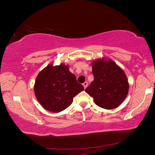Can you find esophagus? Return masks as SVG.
Masks as SVG:
<instances>
[{
  "label": "esophagus",
  "instance_id": "obj_1",
  "mask_svg": "<svg viewBox=\"0 0 155 155\" xmlns=\"http://www.w3.org/2000/svg\"><path fill=\"white\" fill-rule=\"evenodd\" d=\"M83 87H84V88H86L87 87V85H88V83L87 82V81H85V82H84L83 83Z\"/></svg>",
  "mask_w": 155,
  "mask_h": 155
}]
</instances>
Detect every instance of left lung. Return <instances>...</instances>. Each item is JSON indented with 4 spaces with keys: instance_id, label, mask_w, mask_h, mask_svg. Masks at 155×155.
I'll return each mask as SVG.
<instances>
[{
    "instance_id": "obj_1",
    "label": "left lung",
    "mask_w": 155,
    "mask_h": 155,
    "mask_svg": "<svg viewBox=\"0 0 155 155\" xmlns=\"http://www.w3.org/2000/svg\"><path fill=\"white\" fill-rule=\"evenodd\" d=\"M91 65L94 79L85 89L86 92L101 108L113 109L119 107L129 87L124 71L110 59L95 60Z\"/></svg>"
}]
</instances>
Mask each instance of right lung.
<instances>
[{"instance_id": "right-lung-1", "label": "right lung", "mask_w": 155, "mask_h": 155, "mask_svg": "<svg viewBox=\"0 0 155 155\" xmlns=\"http://www.w3.org/2000/svg\"><path fill=\"white\" fill-rule=\"evenodd\" d=\"M84 90L77 83L68 65L52 64L43 69L36 78L34 91L36 98L44 109L58 113L72 103L73 98Z\"/></svg>"}]
</instances>
